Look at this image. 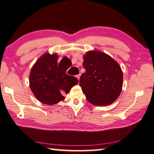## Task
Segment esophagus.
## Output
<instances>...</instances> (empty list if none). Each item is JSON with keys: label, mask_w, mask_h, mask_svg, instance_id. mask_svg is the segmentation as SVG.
<instances>
[{"label": "esophagus", "mask_w": 154, "mask_h": 154, "mask_svg": "<svg viewBox=\"0 0 154 154\" xmlns=\"http://www.w3.org/2000/svg\"><path fill=\"white\" fill-rule=\"evenodd\" d=\"M76 78L78 79H79V81L80 80V78H81V74H79V75H76Z\"/></svg>", "instance_id": "1"}]
</instances>
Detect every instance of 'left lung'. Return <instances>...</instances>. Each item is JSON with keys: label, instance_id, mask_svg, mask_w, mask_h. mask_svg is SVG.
I'll return each mask as SVG.
<instances>
[{"label": "left lung", "instance_id": "obj_1", "mask_svg": "<svg viewBox=\"0 0 154 154\" xmlns=\"http://www.w3.org/2000/svg\"><path fill=\"white\" fill-rule=\"evenodd\" d=\"M83 60L85 72L80 79V86L87 100L97 106L112 103L122 90L121 66L110 55L97 50L86 52Z\"/></svg>", "mask_w": 154, "mask_h": 154}]
</instances>
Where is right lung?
I'll use <instances>...</instances> for the list:
<instances>
[{"label":"right lung","instance_id":"obj_1","mask_svg":"<svg viewBox=\"0 0 154 154\" xmlns=\"http://www.w3.org/2000/svg\"><path fill=\"white\" fill-rule=\"evenodd\" d=\"M57 53L46 52L37 60L29 75L30 88L33 94L41 103L54 105L65 99L79 80L66 73L72 65L71 60L64 57L57 62Z\"/></svg>","mask_w":154,"mask_h":154}]
</instances>
